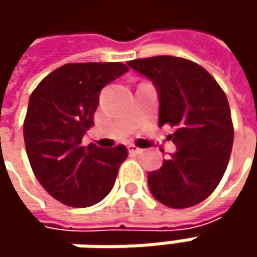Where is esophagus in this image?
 Returning a JSON list of instances; mask_svg holds the SVG:
<instances>
[{
	"mask_svg": "<svg viewBox=\"0 0 257 257\" xmlns=\"http://www.w3.org/2000/svg\"><path fill=\"white\" fill-rule=\"evenodd\" d=\"M127 149H128V153H130V154L142 153V149L136 147V146H133V144H128V146H127Z\"/></svg>",
	"mask_w": 257,
	"mask_h": 257,
	"instance_id": "esophagus-1",
	"label": "esophagus"
}]
</instances>
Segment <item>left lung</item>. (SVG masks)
Returning <instances> with one entry per match:
<instances>
[{
  "label": "left lung",
  "instance_id": "left-lung-1",
  "mask_svg": "<svg viewBox=\"0 0 257 257\" xmlns=\"http://www.w3.org/2000/svg\"><path fill=\"white\" fill-rule=\"evenodd\" d=\"M149 78L159 95V125L170 124L176 152L150 172L147 182L156 200L186 209L209 197L230 159L233 124L220 85L199 64L172 55L127 63Z\"/></svg>",
  "mask_w": 257,
  "mask_h": 257
}]
</instances>
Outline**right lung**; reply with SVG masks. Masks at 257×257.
<instances>
[{
  "label": "right lung",
  "instance_id": "right-lung-1",
  "mask_svg": "<svg viewBox=\"0 0 257 257\" xmlns=\"http://www.w3.org/2000/svg\"><path fill=\"white\" fill-rule=\"evenodd\" d=\"M121 63H74L37 85L24 121L25 150L37 180L55 200L71 207L101 202L113 189L125 146L104 150L81 146L94 124L100 91L127 73Z\"/></svg>",
  "mask_w": 257,
  "mask_h": 257
}]
</instances>
